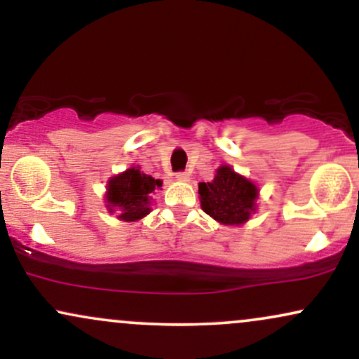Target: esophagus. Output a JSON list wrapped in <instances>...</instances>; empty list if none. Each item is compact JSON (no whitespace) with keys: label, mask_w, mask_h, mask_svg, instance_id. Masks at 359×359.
<instances>
[{"label":"esophagus","mask_w":359,"mask_h":359,"mask_svg":"<svg viewBox=\"0 0 359 359\" xmlns=\"http://www.w3.org/2000/svg\"><path fill=\"white\" fill-rule=\"evenodd\" d=\"M175 179L179 180V182H189V174L187 172H179V174L175 175Z\"/></svg>","instance_id":"obj_1"}]
</instances>
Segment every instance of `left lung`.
Instances as JSON below:
<instances>
[{
    "label": "left lung",
    "mask_w": 359,
    "mask_h": 359,
    "mask_svg": "<svg viewBox=\"0 0 359 359\" xmlns=\"http://www.w3.org/2000/svg\"><path fill=\"white\" fill-rule=\"evenodd\" d=\"M259 189L253 180L234 172L231 165H221L211 182H199L203 211L224 226H241L257 212Z\"/></svg>",
    "instance_id": "1"
}]
</instances>
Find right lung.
Wrapping results in <instances>:
<instances>
[{
	"label": "right lung",
	"instance_id": "obj_1",
	"mask_svg": "<svg viewBox=\"0 0 359 359\" xmlns=\"http://www.w3.org/2000/svg\"><path fill=\"white\" fill-rule=\"evenodd\" d=\"M162 187V180L140 170V165L126 168L109 177L106 184L104 203L109 214L116 212L119 221L135 222L151 211V194Z\"/></svg>",
	"mask_w": 359,
	"mask_h": 359
}]
</instances>
